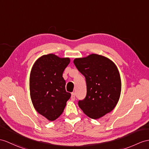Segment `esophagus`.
I'll return each mask as SVG.
<instances>
[{"mask_svg":"<svg viewBox=\"0 0 149 149\" xmlns=\"http://www.w3.org/2000/svg\"><path fill=\"white\" fill-rule=\"evenodd\" d=\"M71 99L72 101H74L75 100V93H71Z\"/></svg>","mask_w":149,"mask_h":149,"instance_id":"34e87169","label":"esophagus"}]
</instances>
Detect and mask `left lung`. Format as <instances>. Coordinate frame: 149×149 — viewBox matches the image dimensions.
I'll return each instance as SVG.
<instances>
[{
	"label": "left lung",
	"mask_w": 149,
	"mask_h": 149,
	"mask_svg": "<svg viewBox=\"0 0 149 149\" xmlns=\"http://www.w3.org/2000/svg\"><path fill=\"white\" fill-rule=\"evenodd\" d=\"M73 63L86 79V95L84 100H79V108L93 119L111 112L121 92L120 74L116 65L109 58L96 54L76 58Z\"/></svg>",
	"instance_id": "left-lung-1"
}]
</instances>
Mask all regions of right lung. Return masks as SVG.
Listing matches in <instances>:
<instances>
[{"instance_id":"obj_1","label":"right lung","mask_w":149,"mask_h":149,"mask_svg":"<svg viewBox=\"0 0 149 149\" xmlns=\"http://www.w3.org/2000/svg\"><path fill=\"white\" fill-rule=\"evenodd\" d=\"M70 63L69 57L54 54L40 57L31 68L30 75V97L40 114L52 121L62 114L71 93L65 88L63 72Z\"/></svg>"}]
</instances>
